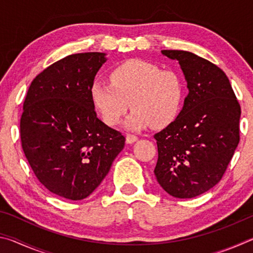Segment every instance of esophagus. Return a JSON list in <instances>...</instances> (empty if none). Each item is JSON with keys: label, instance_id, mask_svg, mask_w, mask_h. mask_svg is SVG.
Masks as SVG:
<instances>
[{"label": "esophagus", "instance_id": "esophagus-1", "mask_svg": "<svg viewBox=\"0 0 253 253\" xmlns=\"http://www.w3.org/2000/svg\"><path fill=\"white\" fill-rule=\"evenodd\" d=\"M137 139H138V137L135 136V135H131V134H127V135H126V143H127V144L135 143Z\"/></svg>", "mask_w": 253, "mask_h": 253}]
</instances>
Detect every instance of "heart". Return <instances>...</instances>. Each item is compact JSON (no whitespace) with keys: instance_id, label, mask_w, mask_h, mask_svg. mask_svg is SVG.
<instances>
[{"instance_id":"obj_1","label":"heart","mask_w":253,"mask_h":253,"mask_svg":"<svg viewBox=\"0 0 253 253\" xmlns=\"http://www.w3.org/2000/svg\"><path fill=\"white\" fill-rule=\"evenodd\" d=\"M110 81H96L90 88L93 107L107 125L118 124L130 106L134 110L125 126L131 130L165 127L177 117L183 85L174 71L132 59L115 68Z\"/></svg>"}]
</instances>
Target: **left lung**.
I'll return each mask as SVG.
<instances>
[{"instance_id":"1","label":"left lung","mask_w":253,"mask_h":253,"mask_svg":"<svg viewBox=\"0 0 253 253\" xmlns=\"http://www.w3.org/2000/svg\"><path fill=\"white\" fill-rule=\"evenodd\" d=\"M176 60L187 84L182 110L155 134L157 182L169 195L192 199L221 181L238 147L241 108L226 75L188 51L162 50Z\"/></svg>"}]
</instances>
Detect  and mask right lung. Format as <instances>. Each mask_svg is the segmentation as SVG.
<instances>
[{
	"mask_svg": "<svg viewBox=\"0 0 253 253\" xmlns=\"http://www.w3.org/2000/svg\"><path fill=\"white\" fill-rule=\"evenodd\" d=\"M104 52L71 54L33 79L20 132L25 157L53 194L85 199L99 186L125 146V137L97 117L90 88Z\"/></svg>",
	"mask_w": 253,
	"mask_h": 253,
	"instance_id": "1",
	"label": "right lung"
}]
</instances>
